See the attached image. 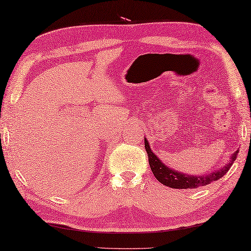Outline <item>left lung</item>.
Listing matches in <instances>:
<instances>
[{"instance_id":"8db88e82","label":"left lung","mask_w":251,"mask_h":251,"mask_svg":"<svg viewBox=\"0 0 251 251\" xmlns=\"http://www.w3.org/2000/svg\"><path fill=\"white\" fill-rule=\"evenodd\" d=\"M145 147L148 153V158H149V164L151 170H152V174L154 175L155 179L158 180L159 182L167 187L174 188V189H196L201 186H207V184H210L213 181H217L220 178L227 174L230 168H231L232 163L235 162L237 159L238 152L239 150L235 151L230 157L229 162L225 164L218 170L211 172V174H208L206 176H192L184 174V172L176 171L175 169H171L167 166L166 163H163L161 160L158 158V155L153 153V151L151 150L149 141L145 138Z\"/></svg>"}]
</instances>
